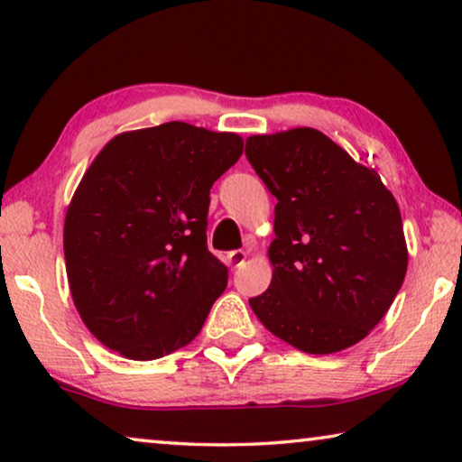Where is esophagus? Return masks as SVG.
I'll use <instances>...</instances> for the list:
<instances>
[{
	"label": "esophagus",
	"mask_w": 462,
	"mask_h": 462,
	"mask_svg": "<svg viewBox=\"0 0 462 462\" xmlns=\"http://www.w3.org/2000/svg\"><path fill=\"white\" fill-rule=\"evenodd\" d=\"M245 258H248V252H245V250H233V252H229V254H226V261H229L233 269H237L239 264L245 261Z\"/></svg>",
	"instance_id": "1"
}]
</instances>
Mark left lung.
I'll return each mask as SVG.
<instances>
[{"instance_id": "8db88e82", "label": "left lung", "mask_w": 462, "mask_h": 462, "mask_svg": "<svg viewBox=\"0 0 462 462\" xmlns=\"http://www.w3.org/2000/svg\"><path fill=\"white\" fill-rule=\"evenodd\" d=\"M245 155L277 198L267 292L252 311L277 338L328 356L389 311L408 269L400 206L376 170L315 128L256 134Z\"/></svg>"}]
</instances>
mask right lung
<instances>
[{
  "mask_svg": "<svg viewBox=\"0 0 462 462\" xmlns=\"http://www.w3.org/2000/svg\"><path fill=\"white\" fill-rule=\"evenodd\" d=\"M244 153L236 132L185 122L113 136L67 208L69 290L88 330L149 362L198 337L226 288L208 252L210 187Z\"/></svg>",
  "mask_w": 462,
  "mask_h": 462,
  "instance_id": "right-lung-1",
  "label": "right lung"
}]
</instances>
